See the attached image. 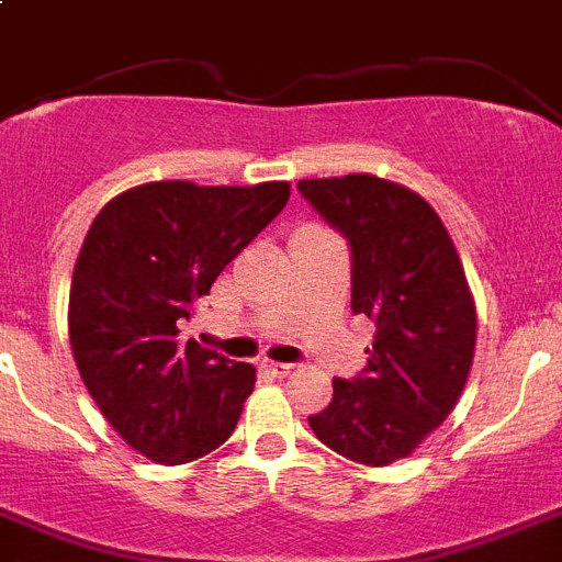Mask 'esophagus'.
<instances>
[{
  "instance_id": "34e87169",
  "label": "esophagus",
  "mask_w": 562,
  "mask_h": 562,
  "mask_svg": "<svg viewBox=\"0 0 562 562\" xmlns=\"http://www.w3.org/2000/svg\"><path fill=\"white\" fill-rule=\"evenodd\" d=\"M262 367L269 369L271 375H277V378H285V375H291L293 369H296V363H282V361H262Z\"/></svg>"
}]
</instances>
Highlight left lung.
<instances>
[{
    "label": "left lung",
    "mask_w": 562,
    "mask_h": 562,
    "mask_svg": "<svg viewBox=\"0 0 562 562\" xmlns=\"http://www.w3.org/2000/svg\"><path fill=\"white\" fill-rule=\"evenodd\" d=\"M302 199L350 246L352 313L375 322L367 367L333 381L307 417L327 448L383 468L457 406L476 347V307L453 240L426 199L378 176L302 179Z\"/></svg>",
    "instance_id": "left-lung-1"
}]
</instances>
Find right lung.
<instances>
[{
	"instance_id": "right-lung-1",
	"label": "right lung",
	"mask_w": 562,
	"mask_h": 562,
	"mask_svg": "<svg viewBox=\"0 0 562 562\" xmlns=\"http://www.w3.org/2000/svg\"><path fill=\"white\" fill-rule=\"evenodd\" d=\"M288 195V181H150L89 226L69 291L75 363L114 431L154 462H193L235 431L255 367L184 341L179 327Z\"/></svg>"
}]
</instances>
